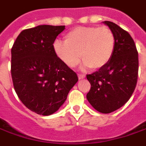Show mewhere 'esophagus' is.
I'll list each match as a JSON object with an SVG mask.
<instances>
[{"label": "esophagus", "instance_id": "obj_1", "mask_svg": "<svg viewBox=\"0 0 146 146\" xmlns=\"http://www.w3.org/2000/svg\"><path fill=\"white\" fill-rule=\"evenodd\" d=\"M78 77L79 79H84L86 77V76L84 74H78Z\"/></svg>", "mask_w": 146, "mask_h": 146}]
</instances>
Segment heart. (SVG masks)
I'll return each instance as SVG.
<instances>
[{
  "mask_svg": "<svg viewBox=\"0 0 146 146\" xmlns=\"http://www.w3.org/2000/svg\"><path fill=\"white\" fill-rule=\"evenodd\" d=\"M115 47V35L107 26L76 27L66 34L65 42L54 43L56 55L66 66L75 67L81 56L84 66L94 70L102 69L109 63Z\"/></svg>",
  "mask_w": 146,
  "mask_h": 146,
  "instance_id": "heart-1",
  "label": "heart"
}]
</instances>
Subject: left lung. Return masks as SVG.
<instances>
[{
  "mask_svg": "<svg viewBox=\"0 0 146 146\" xmlns=\"http://www.w3.org/2000/svg\"><path fill=\"white\" fill-rule=\"evenodd\" d=\"M104 23L115 35V51L105 67L86 75L90 83L86 98L96 110L108 114L122 107L132 96L137 84L139 60L130 34L111 21Z\"/></svg>",
  "mask_w": 146,
  "mask_h": 146,
  "instance_id": "1",
  "label": "left lung"
}]
</instances>
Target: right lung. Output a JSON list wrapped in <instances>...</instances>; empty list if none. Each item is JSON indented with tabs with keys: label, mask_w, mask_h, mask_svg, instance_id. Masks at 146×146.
I'll list each match as a JSON object with an SVG mask.
<instances>
[{
	"label": "right lung",
	"mask_w": 146,
	"mask_h": 146,
	"mask_svg": "<svg viewBox=\"0 0 146 146\" xmlns=\"http://www.w3.org/2000/svg\"><path fill=\"white\" fill-rule=\"evenodd\" d=\"M65 26L42 25L22 31L11 48V72L19 99L42 115L55 113L78 81L76 73L56 55L54 41Z\"/></svg>",
	"instance_id": "add662e5"
}]
</instances>
